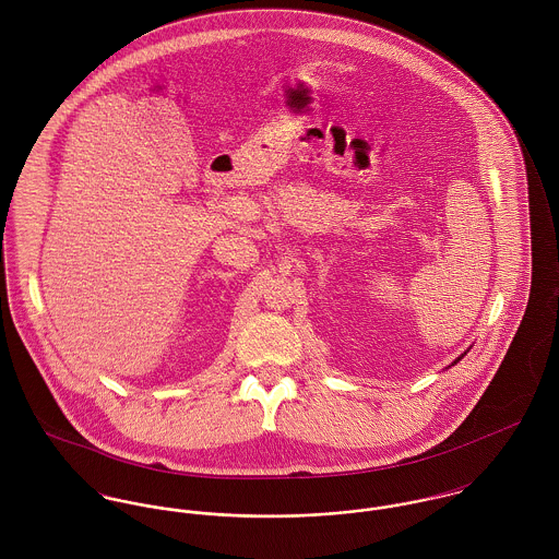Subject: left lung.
Masks as SVG:
<instances>
[{
	"label": "left lung",
	"instance_id": "8db88e82",
	"mask_svg": "<svg viewBox=\"0 0 559 559\" xmlns=\"http://www.w3.org/2000/svg\"><path fill=\"white\" fill-rule=\"evenodd\" d=\"M463 357H465V353H463V355H461V357H459V359H456V361H454V364H459V361H461V359H463ZM454 364H452V366H454Z\"/></svg>",
	"mask_w": 559,
	"mask_h": 559
}]
</instances>
